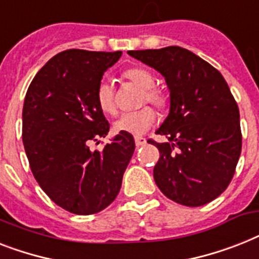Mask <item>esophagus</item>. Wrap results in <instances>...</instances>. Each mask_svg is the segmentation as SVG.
<instances>
[{"label":"esophagus","mask_w":259,"mask_h":259,"mask_svg":"<svg viewBox=\"0 0 259 259\" xmlns=\"http://www.w3.org/2000/svg\"><path fill=\"white\" fill-rule=\"evenodd\" d=\"M145 144H146V140H145L144 137H136L137 148H141V146H144Z\"/></svg>","instance_id":"1"}]
</instances>
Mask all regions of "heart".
Here are the masks:
<instances>
[{
    "label": "heart",
    "mask_w": 259,
    "mask_h": 259,
    "mask_svg": "<svg viewBox=\"0 0 259 259\" xmlns=\"http://www.w3.org/2000/svg\"><path fill=\"white\" fill-rule=\"evenodd\" d=\"M122 77L129 81L132 85L142 89L140 105L150 104L157 110H167L170 105V97L162 88L155 86L154 75L151 74L148 69L144 68H129L122 73ZM96 100L98 108L102 113L109 115L115 114L117 105L114 100V90L110 82L101 81L97 88ZM157 114L150 106H145L140 110L133 113H125L119 115L117 121L113 125L115 133H127L132 136H141L146 133L151 126L154 125Z\"/></svg>",
    "instance_id": "1"
}]
</instances>
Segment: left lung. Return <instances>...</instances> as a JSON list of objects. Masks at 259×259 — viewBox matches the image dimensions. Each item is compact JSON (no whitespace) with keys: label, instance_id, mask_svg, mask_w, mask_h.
<instances>
[{"label":"left lung","instance_id":"8db88e82","mask_svg":"<svg viewBox=\"0 0 259 259\" xmlns=\"http://www.w3.org/2000/svg\"><path fill=\"white\" fill-rule=\"evenodd\" d=\"M165 77L170 113L157 134L167 142L157 146L154 181L174 202L197 207L224 193L234 177L242 149L239 110L220 71L180 48L130 50Z\"/></svg>","mask_w":259,"mask_h":259}]
</instances>
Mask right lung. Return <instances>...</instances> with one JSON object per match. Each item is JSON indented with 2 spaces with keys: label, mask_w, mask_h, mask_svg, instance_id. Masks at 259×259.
Masks as SVG:
<instances>
[{
  "label": "right lung",
  "mask_w": 259,
  "mask_h": 259,
  "mask_svg": "<svg viewBox=\"0 0 259 259\" xmlns=\"http://www.w3.org/2000/svg\"><path fill=\"white\" fill-rule=\"evenodd\" d=\"M122 52L69 49L54 56L31 81L22 110V142L35 181L54 203L89 215L118 194L136 144L119 133L102 150L90 144L108 136L97 88Z\"/></svg>",
  "instance_id": "1"
}]
</instances>
